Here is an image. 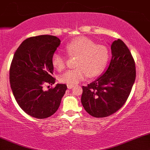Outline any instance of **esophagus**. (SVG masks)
<instances>
[{
  "label": "esophagus",
  "instance_id": "esophagus-1",
  "mask_svg": "<svg viewBox=\"0 0 150 150\" xmlns=\"http://www.w3.org/2000/svg\"><path fill=\"white\" fill-rule=\"evenodd\" d=\"M67 87H68V89H72V88H73V87H74V85H67Z\"/></svg>",
  "mask_w": 150,
  "mask_h": 150
}]
</instances>
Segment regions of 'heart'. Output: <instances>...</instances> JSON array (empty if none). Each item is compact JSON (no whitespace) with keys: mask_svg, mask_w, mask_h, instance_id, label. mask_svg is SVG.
I'll return each mask as SVG.
<instances>
[{"mask_svg":"<svg viewBox=\"0 0 150 150\" xmlns=\"http://www.w3.org/2000/svg\"><path fill=\"white\" fill-rule=\"evenodd\" d=\"M69 56H77L75 69L68 70L61 74L59 80L63 83L74 85L87 78L95 77L104 71L109 59V52L105 46L96 44L92 39L81 37L68 43L65 47ZM56 69L65 68L66 58L60 52H55L51 58Z\"/></svg>","mask_w":150,"mask_h":150,"instance_id":"1","label":"heart"}]
</instances>
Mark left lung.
Wrapping results in <instances>:
<instances>
[{
	"mask_svg": "<svg viewBox=\"0 0 150 150\" xmlns=\"http://www.w3.org/2000/svg\"><path fill=\"white\" fill-rule=\"evenodd\" d=\"M112 58L106 71L97 80L82 86L81 102L95 118L116 113L124 105L135 80V63L130 50L118 39L111 46Z\"/></svg>",
	"mask_w": 150,
	"mask_h": 150,
	"instance_id": "left-lung-1",
	"label": "left lung"
}]
</instances>
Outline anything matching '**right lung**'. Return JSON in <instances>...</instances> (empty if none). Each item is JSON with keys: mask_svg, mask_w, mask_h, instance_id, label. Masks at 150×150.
Masks as SVG:
<instances>
[{"mask_svg": "<svg viewBox=\"0 0 150 150\" xmlns=\"http://www.w3.org/2000/svg\"><path fill=\"white\" fill-rule=\"evenodd\" d=\"M61 44L58 37L41 35L28 38L15 51L10 68V83L15 100L26 113L44 119L54 114L61 104L67 85L57 84L44 91L45 84L52 85L51 58Z\"/></svg>", "mask_w": 150, "mask_h": 150, "instance_id": "1", "label": "right lung"}]
</instances>
